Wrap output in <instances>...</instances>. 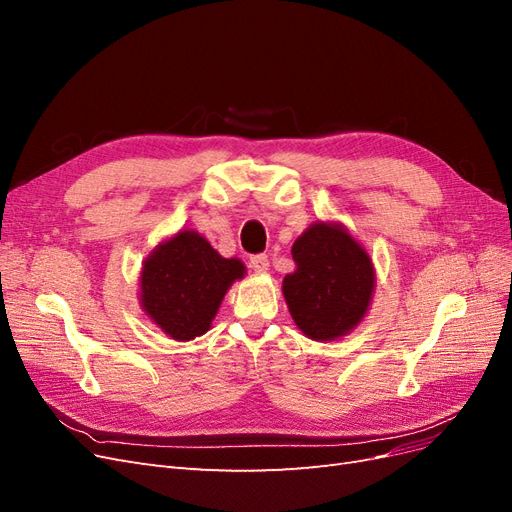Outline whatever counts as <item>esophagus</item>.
<instances>
[{"mask_svg":"<svg viewBox=\"0 0 512 512\" xmlns=\"http://www.w3.org/2000/svg\"><path fill=\"white\" fill-rule=\"evenodd\" d=\"M250 267L256 273H267L269 271V258L265 254H256L250 258Z\"/></svg>","mask_w":512,"mask_h":512,"instance_id":"esophagus-1","label":"esophagus"}]
</instances>
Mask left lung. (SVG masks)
<instances>
[{
  "label": "left lung",
  "instance_id": "left-lung-1",
  "mask_svg": "<svg viewBox=\"0 0 512 512\" xmlns=\"http://www.w3.org/2000/svg\"><path fill=\"white\" fill-rule=\"evenodd\" d=\"M297 269L282 292L292 320L316 342L348 335L363 320L376 286L369 254L335 222H316L292 245Z\"/></svg>",
  "mask_w": 512,
  "mask_h": 512
}]
</instances>
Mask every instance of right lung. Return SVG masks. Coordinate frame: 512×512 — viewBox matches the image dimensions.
I'll return each mask as SVG.
<instances>
[{
	"label": "right lung",
	"instance_id": "add662e5",
	"mask_svg": "<svg viewBox=\"0 0 512 512\" xmlns=\"http://www.w3.org/2000/svg\"><path fill=\"white\" fill-rule=\"evenodd\" d=\"M245 275L239 258H222L194 230H181L153 250L141 271V307L177 342L209 331L226 290Z\"/></svg>",
	"mask_w": 512,
	"mask_h": 512
}]
</instances>
